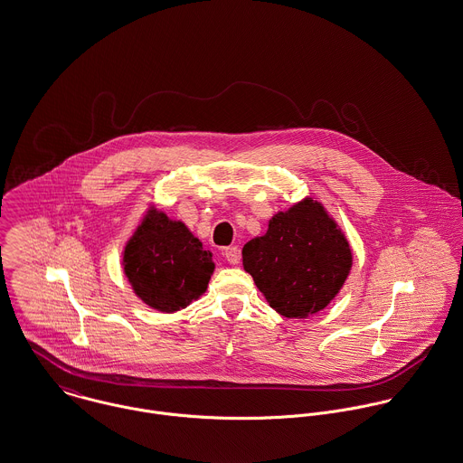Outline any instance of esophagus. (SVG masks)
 Wrapping results in <instances>:
<instances>
[{"label":"esophagus","instance_id":"esophagus-1","mask_svg":"<svg viewBox=\"0 0 463 463\" xmlns=\"http://www.w3.org/2000/svg\"><path fill=\"white\" fill-rule=\"evenodd\" d=\"M223 256L231 264H238L240 262V249L238 247H227L223 250Z\"/></svg>","mask_w":463,"mask_h":463}]
</instances>
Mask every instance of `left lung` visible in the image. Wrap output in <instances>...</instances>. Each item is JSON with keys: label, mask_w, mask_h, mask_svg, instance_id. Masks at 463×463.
I'll use <instances>...</instances> for the list:
<instances>
[{"label": "left lung", "mask_w": 463, "mask_h": 463, "mask_svg": "<svg viewBox=\"0 0 463 463\" xmlns=\"http://www.w3.org/2000/svg\"><path fill=\"white\" fill-rule=\"evenodd\" d=\"M243 266L269 307L286 317H306L339 293L352 250L325 209L304 201L275 214L266 234L243 247Z\"/></svg>", "instance_id": "obj_1"}]
</instances>
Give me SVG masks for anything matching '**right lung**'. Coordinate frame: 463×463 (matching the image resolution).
<instances>
[{"label": "right lung", "instance_id": "1", "mask_svg": "<svg viewBox=\"0 0 463 463\" xmlns=\"http://www.w3.org/2000/svg\"><path fill=\"white\" fill-rule=\"evenodd\" d=\"M211 252L181 222L149 211L124 250V271L135 293L151 307L175 312L206 291Z\"/></svg>", "mask_w": 463, "mask_h": 463}]
</instances>
